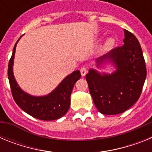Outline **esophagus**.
Masks as SVG:
<instances>
[{"label": "esophagus", "mask_w": 152, "mask_h": 152, "mask_svg": "<svg viewBox=\"0 0 152 152\" xmlns=\"http://www.w3.org/2000/svg\"><path fill=\"white\" fill-rule=\"evenodd\" d=\"M80 74H81V75L82 76H85L86 74H87V72H88V70H87V68H84V67H82V68H80Z\"/></svg>", "instance_id": "esophagus-1"}]
</instances>
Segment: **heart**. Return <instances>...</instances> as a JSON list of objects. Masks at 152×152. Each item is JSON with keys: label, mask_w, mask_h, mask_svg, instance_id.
<instances>
[{"label": "heart", "mask_w": 152, "mask_h": 152, "mask_svg": "<svg viewBox=\"0 0 152 152\" xmlns=\"http://www.w3.org/2000/svg\"><path fill=\"white\" fill-rule=\"evenodd\" d=\"M115 44V39L113 38H109L107 39V41L105 42V46L108 49H110Z\"/></svg>", "instance_id": "heart-1"}]
</instances>
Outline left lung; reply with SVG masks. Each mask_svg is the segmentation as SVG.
I'll return each instance as SVG.
<instances>
[{
    "label": "left lung",
    "mask_w": 152,
    "mask_h": 152,
    "mask_svg": "<svg viewBox=\"0 0 152 152\" xmlns=\"http://www.w3.org/2000/svg\"><path fill=\"white\" fill-rule=\"evenodd\" d=\"M124 33L123 46L96 59L98 67L104 61H111L116 71L101 75L90 69L86 75L95 107L105 115L122 113L132 107L140 97L146 78L145 61L139 40L126 29Z\"/></svg>",
    "instance_id": "8db88e82"
}]
</instances>
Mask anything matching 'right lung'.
<instances>
[{
  "mask_svg": "<svg viewBox=\"0 0 152 152\" xmlns=\"http://www.w3.org/2000/svg\"><path fill=\"white\" fill-rule=\"evenodd\" d=\"M20 39L14 45L8 64V79L13 100L24 112L36 119L46 121L59 119L66 114L69 109L71 103L70 96L74 85L80 77V71H75L68 75L49 94L42 96L28 94L19 87L13 73L16 46Z\"/></svg>",
  "mask_w": 152,
  "mask_h": 152,
  "instance_id": "obj_1",
  "label": "right lung"
}]
</instances>
